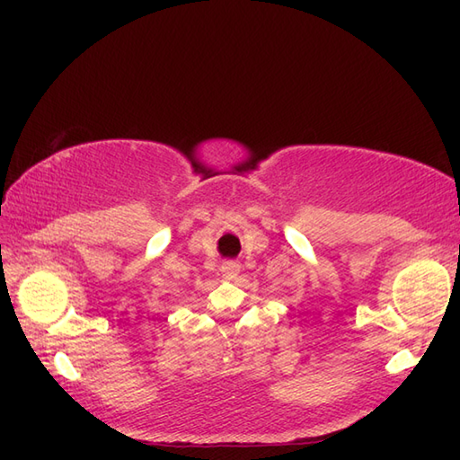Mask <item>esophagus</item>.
Listing matches in <instances>:
<instances>
[{
  "instance_id": "34e87169",
  "label": "esophagus",
  "mask_w": 460,
  "mask_h": 460,
  "mask_svg": "<svg viewBox=\"0 0 460 460\" xmlns=\"http://www.w3.org/2000/svg\"><path fill=\"white\" fill-rule=\"evenodd\" d=\"M239 270H241V267L237 265L235 261H227V262H223V265H221V277L225 280H231V279H235L239 275Z\"/></svg>"
}]
</instances>
